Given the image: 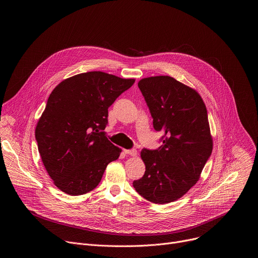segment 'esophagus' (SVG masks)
Returning a JSON list of instances; mask_svg holds the SVG:
<instances>
[{
    "mask_svg": "<svg viewBox=\"0 0 258 258\" xmlns=\"http://www.w3.org/2000/svg\"><path fill=\"white\" fill-rule=\"evenodd\" d=\"M124 153L131 156H136L138 154V151L136 149H132V150H124Z\"/></svg>",
    "mask_w": 258,
    "mask_h": 258,
    "instance_id": "1",
    "label": "esophagus"
}]
</instances>
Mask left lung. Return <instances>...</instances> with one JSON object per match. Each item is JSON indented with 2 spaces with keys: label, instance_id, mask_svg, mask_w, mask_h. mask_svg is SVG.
<instances>
[{
  "label": "left lung",
  "instance_id": "1",
  "mask_svg": "<svg viewBox=\"0 0 258 258\" xmlns=\"http://www.w3.org/2000/svg\"><path fill=\"white\" fill-rule=\"evenodd\" d=\"M138 86L155 131L163 137L157 150H142L146 171L133 185L150 202H173L198 181L211 155L213 141L206 106L196 90L168 76L145 78Z\"/></svg>",
  "mask_w": 258,
  "mask_h": 258
}]
</instances>
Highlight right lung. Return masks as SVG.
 <instances>
[{
    "mask_svg": "<svg viewBox=\"0 0 258 258\" xmlns=\"http://www.w3.org/2000/svg\"><path fill=\"white\" fill-rule=\"evenodd\" d=\"M136 80L90 71L62 81L51 93L35 126L44 166L54 185L78 196L94 190L121 149L103 131L108 108Z\"/></svg>",
    "mask_w": 258,
    "mask_h": 258,
    "instance_id": "obj_1",
    "label": "right lung"
}]
</instances>
